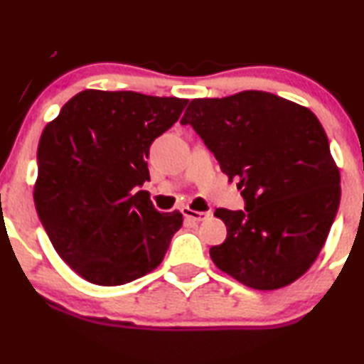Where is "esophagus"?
<instances>
[{"label": "esophagus", "instance_id": "obj_1", "mask_svg": "<svg viewBox=\"0 0 364 364\" xmlns=\"http://www.w3.org/2000/svg\"><path fill=\"white\" fill-rule=\"evenodd\" d=\"M183 215H185L186 218H190V220L193 222H201V220H207V218L210 217V212H196V210H191L185 207L183 208Z\"/></svg>", "mask_w": 364, "mask_h": 364}]
</instances>
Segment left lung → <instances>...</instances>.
I'll use <instances>...</instances> for the list:
<instances>
[{"label": "left lung", "mask_w": 364, "mask_h": 364, "mask_svg": "<svg viewBox=\"0 0 364 364\" xmlns=\"http://www.w3.org/2000/svg\"><path fill=\"white\" fill-rule=\"evenodd\" d=\"M191 125L246 208H217L227 239L210 247L217 268L254 290L299 279L326 244L341 200V174L326 130L309 108L266 91L196 98Z\"/></svg>", "instance_id": "left-lung-1"}]
</instances>
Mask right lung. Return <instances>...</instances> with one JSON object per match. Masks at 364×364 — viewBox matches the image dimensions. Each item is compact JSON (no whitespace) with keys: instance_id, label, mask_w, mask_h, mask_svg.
I'll return each mask as SVG.
<instances>
[{"instance_id":"obj_1","label":"right lung","mask_w":364,"mask_h":364,"mask_svg":"<svg viewBox=\"0 0 364 364\" xmlns=\"http://www.w3.org/2000/svg\"><path fill=\"white\" fill-rule=\"evenodd\" d=\"M188 100L86 90L47 124L38 142L35 208L52 246L86 282L118 287L164 259L183 215L157 212L147 191L154 139Z\"/></svg>"}]
</instances>
